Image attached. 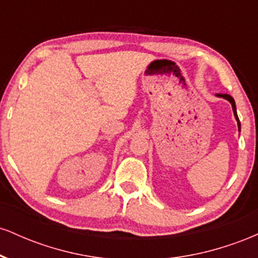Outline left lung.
<instances>
[{
  "label": "left lung",
  "mask_w": 258,
  "mask_h": 258,
  "mask_svg": "<svg viewBox=\"0 0 258 258\" xmlns=\"http://www.w3.org/2000/svg\"><path fill=\"white\" fill-rule=\"evenodd\" d=\"M216 97H220V98L227 99L228 102H229L230 104H232V109H233V112H234V116H235L236 122H238V130H239V132H240V121H239L238 114H236V106H235V102H234L233 97L229 96V94H226V93H224V94H223V93H217V94H216Z\"/></svg>",
  "instance_id": "obj_1"
}]
</instances>
